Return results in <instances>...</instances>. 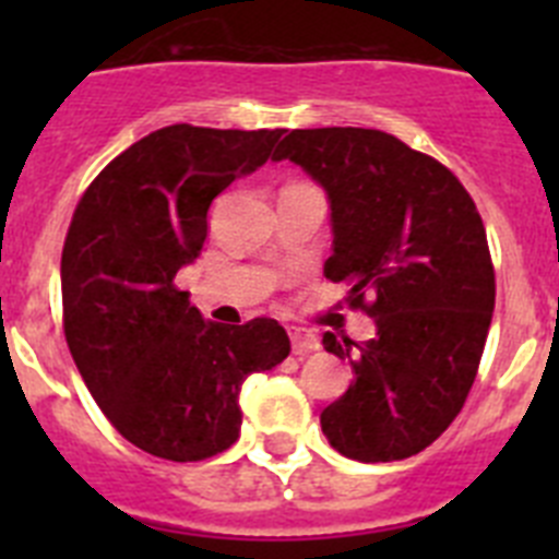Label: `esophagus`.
Segmentation results:
<instances>
[{
  "label": "esophagus",
  "instance_id": "34e87169",
  "mask_svg": "<svg viewBox=\"0 0 559 559\" xmlns=\"http://www.w3.org/2000/svg\"><path fill=\"white\" fill-rule=\"evenodd\" d=\"M288 335H290V349H294V355H310L319 349V338H316V333H310V330L290 328Z\"/></svg>",
  "mask_w": 559,
  "mask_h": 559
}]
</instances>
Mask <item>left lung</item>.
Wrapping results in <instances>:
<instances>
[{"mask_svg": "<svg viewBox=\"0 0 559 559\" xmlns=\"http://www.w3.org/2000/svg\"><path fill=\"white\" fill-rule=\"evenodd\" d=\"M283 159L328 195L324 276L374 319L360 344L324 333V349L353 364L349 389L322 412L324 437L367 464L426 451L462 412L490 333L481 215L448 167L386 131L296 128L276 147Z\"/></svg>", "mask_w": 559, "mask_h": 559, "instance_id": "1", "label": "left lung"}]
</instances>
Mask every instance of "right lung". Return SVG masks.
Returning a JSON list of instances; mask_svg holds the SVG:
<instances>
[{
  "label": "right lung",
  "instance_id": "add662e5",
  "mask_svg": "<svg viewBox=\"0 0 559 559\" xmlns=\"http://www.w3.org/2000/svg\"><path fill=\"white\" fill-rule=\"evenodd\" d=\"M274 131L167 126L133 142L83 192L61 254L63 333L111 426L153 456L201 462L235 445L237 394L290 353L274 319L204 322L173 285L206 240V212L263 167Z\"/></svg>",
  "mask_w": 559,
  "mask_h": 559
}]
</instances>
